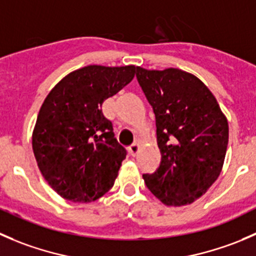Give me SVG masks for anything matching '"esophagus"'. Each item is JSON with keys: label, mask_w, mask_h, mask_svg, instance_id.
I'll list each match as a JSON object with an SVG mask.
<instances>
[{"label": "esophagus", "mask_w": 256, "mask_h": 256, "mask_svg": "<svg viewBox=\"0 0 256 256\" xmlns=\"http://www.w3.org/2000/svg\"><path fill=\"white\" fill-rule=\"evenodd\" d=\"M138 152H139L138 144H132V146L128 148L129 156H136V154H138Z\"/></svg>", "instance_id": "esophagus-1"}]
</instances>
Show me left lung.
<instances>
[{
    "mask_svg": "<svg viewBox=\"0 0 256 256\" xmlns=\"http://www.w3.org/2000/svg\"><path fill=\"white\" fill-rule=\"evenodd\" d=\"M136 80L156 116L160 164L143 174L146 186L162 203L188 206L206 193L219 176L229 127L213 93L178 68H136Z\"/></svg>",
    "mask_w": 256,
    "mask_h": 256,
    "instance_id": "obj_1",
    "label": "left lung"
}]
</instances>
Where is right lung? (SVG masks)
<instances>
[{
	"label": "right lung",
	"mask_w": 256,
	"mask_h": 256,
	"mask_svg": "<svg viewBox=\"0 0 256 256\" xmlns=\"http://www.w3.org/2000/svg\"><path fill=\"white\" fill-rule=\"evenodd\" d=\"M136 66H87L66 76L40 110L32 148L43 178L62 198L90 203L114 184L127 152L102 103L128 84Z\"/></svg>",
	"instance_id": "1"
}]
</instances>
